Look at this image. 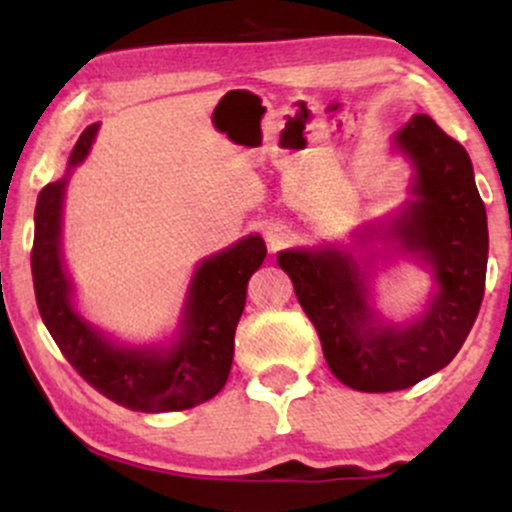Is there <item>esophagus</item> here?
Segmentation results:
<instances>
[{
    "instance_id": "obj_1",
    "label": "esophagus",
    "mask_w": 512,
    "mask_h": 512,
    "mask_svg": "<svg viewBox=\"0 0 512 512\" xmlns=\"http://www.w3.org/2000/svg\"><path fill=\"white\" fill-rule=\"evenodd\" d=\"M289 228L284 226V223H269V226H264V238H267L269 248L272 250H279L281 245H286V240H289Z\"/></svg>"
}]
</instances>
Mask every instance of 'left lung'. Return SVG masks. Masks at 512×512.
I'll use <instances>...</instances> for the list:
<instances>
[{
    "instance_id": "8db88e82",
    "label": "left lung",
    "mask_w": 512,
    "mask_h": 512,
    "mask_svg": "<svg viewBox=\"0 0 512 512\" xmlns=\"http://www.w3.org/2000/svg\"><path fill=\"white\" fill-rule=\"evenodd\" d=\"M416 163V202L397 221L404 248L424 252L438 293L404 330L370 327L366 284L349 252L286 250L276 257L320 337L327 366L358 392L407 390L455 358L477 320L486 289L489 228L474 170L460 142L428 115L397 134Z\"/></svg>"
}]
</instances>
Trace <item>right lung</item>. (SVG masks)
Here are the masks:
<instances>
[{"mask_svg": "<svg viewBox=\"0 0 512 512\" xmlns=\"http://www.w3.org/2000/svg\"><path fill=\"white\" fill-rule=\"evenodd\" d=\"M96 129L98 125L84 129L69 166L84 161ZM64 182H50L40 190L31 250L35 301L64 358L101 395L134 411H182L219 395L231 373L248 281L267 257L264 240L250 236L199 264L182 337L168 354L117 349L91 330L69 301V281L60 260Z\"/></svg>", "mask_w": 512, "mask_h": 512, "instance_id": "obj_1", "label": "right lung"}]
</instances>
